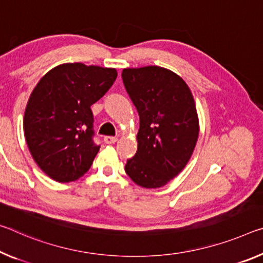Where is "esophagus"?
<instances>
[{"label": "esophagus", "mask_w": 263, "mask_h": 263, "mask_svg": "<svg viewBox=\"0 0 263 263\" xmlns=\"http://www.w3.org/2000/svg\"><path fill=\"white\" fill-rule=\"evenodd\" d=\"M104 141H105V144H114L117 141V137L105 136V137H104Z\"/></svg>", "instance_id": "1"}]
</instances>
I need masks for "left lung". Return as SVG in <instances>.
Segmentation results:
<instances>
[{
	"label": "left lung",
	"mask_w": 263,
	"mask_h": 263,
	"mask_svg": "<svg viewBox=\"0 0 263 263\" xmlns=\"http://www.w3.org/2000/svg\"><path fill=\"white\" fill-rule=\"evenodd\" d=\"M122 78L140 120L138 149L125 172L145 189L165 186L184 170L197 145L194 98L184 79L160 66L124 69Z\"/></svg>",
	"instance_id": "1"
}]
</instances>
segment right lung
I'll use <instances>...</instances> for the list:
<instances>
[{
  "label": "right lung",
  "mask_w": 263,
  "mask_h": 263,
  "mask_svg": "<svg viewBox=\"0 0 263 263\" xmlns=\"http://www.w3.org/2000/svg\"><path fill=\"white\" fill-rule=\"evenodd\" d=\"M117 70L65 63L41 78L29 98L23 128L29 151L53 180L69 182L84 176L99 145L93 141L91 105L117 78Z\"/></svg>",
  "instance_id": "obj_1"
}]
</instances>
